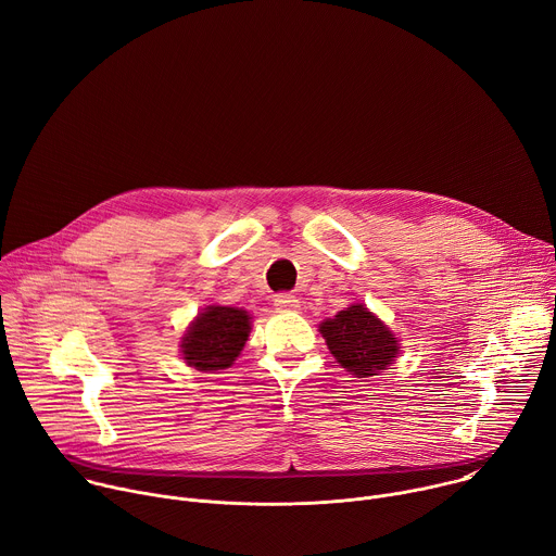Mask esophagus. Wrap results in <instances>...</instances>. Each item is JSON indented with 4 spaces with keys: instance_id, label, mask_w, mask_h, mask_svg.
<instances>
[{
    "instance_id": "34e87169",
    "label": "esophagus",
    "mask_w": 556,
    "mask_h": 556,
    "mask_svg": "<svg viewBox=\"0 0 556 556\" xmlns=\"http://www.w3.org/2000/svg\"><path fill=\"white\" fill-rule=\"evenodd\" d=\"M275 305L279 312H292V309H299V299L294 294L281 292L275 296Z\"/></svg>"
}]
</instances>
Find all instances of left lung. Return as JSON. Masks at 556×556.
Here are the masks:
<instances>
[{
	"label": "left lung",
	"mask_w": 556,
	"mask_h": 556,
	"mask_svg": "<svg viewBox=\"0 0 556 556\" xmlns=\"http://www.w3.org/2000/svg\"><path fill=\"white\" fill-rule=\"evenodd\" d=\"M328 350L356 378L378 376L401 354L395 334L363 303L341 309L319 326Z\"/></svg>",
	"instance_id": "left-lung-1"
}]
</instances>
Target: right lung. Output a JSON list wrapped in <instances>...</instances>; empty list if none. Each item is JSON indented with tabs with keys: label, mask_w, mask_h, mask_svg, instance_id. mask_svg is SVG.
I'll list each match as a JSON object with an SVG mask.
<instances>
[{
	"label": "right lung",
	"mask_w": 556,
	"mask_h": 556,
	"mask_svg": "<svg viewBox=\"0 0 556 556\" xmlns=\"http://www.w3.org/2000/svg\"><path fill=\"white\" fill-rule=\"evenodd\" d=\"M249 334L251 314L247 309L206 305L182 337V358L200 371L226 369L244 350Z\"/></svg>",
	"instance_id": "right-lung-1"
}]
</instances>
